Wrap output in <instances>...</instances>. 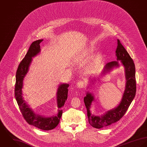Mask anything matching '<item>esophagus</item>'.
<instances>
[{"label":"esophagus","instance_id":"esophagus-1","mask_svg":"<svg viewBox=\"0 0 147 147\" xmlns=\"http://www.w3.org/2000/svg\"><path fill=\"white\" fill-rule=\"evenodd\" d=\"M84 86V82L82 81L78 82V83H77V87L79 88H83Z\"/></svg>","mask_w":147,"mask_h":147}]
</instances>
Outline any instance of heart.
I'll return each instance as SVG.
<instances>
[{
    "label": "heart",
    "instance_id": "1",
    "mask_svg": "<svg viewBox=\"0 0 147 147\" xmlns=\"http://www.w3.org/2000/svg\"><path fill=\"white\" fill-rule=\"evenodd\" d=\"M96 50V47L94 45H90L86 49L83 50L81 53L77 54L76 56L77 59H80L82 56H89L93 54ZM103 60V56L101 53L98 54L96 57L86 67V71L88 74H94L96 73L101 65Z\"/></svg>",
    "mask_w": 147,
    "mask_h": 147
}]
</instances>
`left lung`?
Returning <instances> with one entry per match:
<instances>
[{"instance_id": "8db88e82", "label": "left lung", "mask_w": 147, "mask_h": 147, "mask_svg": "<svg viewBox=\"0 0 147 147\" xmlns=\"http://www.w3.org/2000/svg\"><path fill=\"white\" fill-rule=\"evenodd\" d=\"M117 42V47L115 51L117 61L107 63L98 78H90L89 80L90 86H88L87 88H88L89 87H91L95 83H96L95 82L97 80L99 81L100 77H102L103 76L109 73L114 69L119 67L118 61H120V64L121 63L125 69L126 84L124 92L119 103L117 107L107 111L104 114L96 115L92 114L90 111L92 103L95 101L94 94L90 91H87L86 96L84 98V102L87 109L89 123L92 127L96 129H101L108 126L119 121L127 111L136 94L135 64L130 56L122 45L119 40L118 39Z\"/></svg>"}]
</instances>
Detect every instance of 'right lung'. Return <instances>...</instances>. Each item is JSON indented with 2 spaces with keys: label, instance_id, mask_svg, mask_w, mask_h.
I'll return each mask as SVG.
<instances>
[{
  "label": "right lung",
  "instance_id": "right-lung-1",
  "mask_svg": "<svg viewBox=\"0 0 147 147\" xmlns=\"http://www.w3.org/2000/svg\"><path fill=\"white\" fill-rule=\"evenodd\" d=\"M43 40V39H39L33 42L25 57L19 64L16 75L15 92L17 102L26 122L29 125H33L39 129L48 131L55 129L59 123L63 114L61 108L64 105L67 98V88L69 84L67 83H61L58 87L56 92V100L59 109L57 114L55 115L45 117L36 114L24 100L22 90L24 79L29 71V66L33 60L32 58L40 53L41 49L39 45Z\"/></svg>",
  "mask_w": 147,
  "mask_h": 147
}]
</instances>
